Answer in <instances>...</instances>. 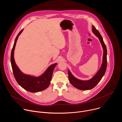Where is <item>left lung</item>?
Segmentation results:
<instances>
[{
  "mask_svg": "<svg viewBox=\"0 0 122 122\" xmlns=\"http://www.w3.org/2000/svg\"><path fill=\"white\" fill-rule=\"evenodd\" d=\"M92 31L95 35L99 39L103 50L102 63L99 71L91 79L89 80L83 81L79 80L75 77L72 74L71 71L68 70V79L69 82L74 87L81 90H88L92 89L95 87L97 84V83L100 81L104 74H105L107 68V51L106 45L104 42L103 38L100 34L98 31L96 29L94 25H92Z\"/></svg>",
  "mask_w": 122,
  "mask_h": 122,
  "instance_id": "1",
  "label": "left lung"
}]
</instances>
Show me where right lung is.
I'll return each instance as SVG.
<instances>
[{
    "instance_id": "obj_1",
    "label": "right lung",
    "mask_w": 122,
    "mask_h": 122,
    "mask_svg": "<svg viewBox=\"0 0 122 122\" xmlns=\"http://www.w3.org/2000/svg\"><path fill=\"white\" fill-rule=\"evenodd\" d=\"M23 30V29L17 36L11 52L10 62L13 75L17 83L24 89L32 93L40 92L46 89L50 85L52 74L57 63L50 66L42 74L38 77L23 73L16 64L14 58V51L17 41Z\"/></svg>"
}]
</instances>
